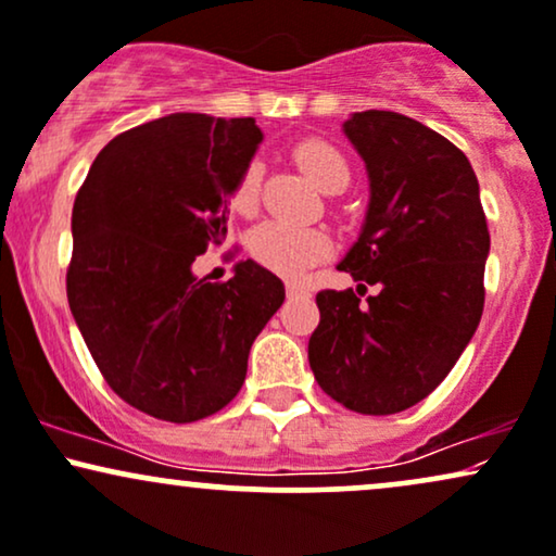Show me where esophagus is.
I'll return each instance as SVG.
<instances>
[{"label": "esophagus", "instance_id": "1", "mask_svg": "<svg viewBox=\"0 0 556 556\" xmlns=\"http://www.w3.org/2000/svg\"><path fill=\"white\" fill-rule=\"evenodd\" d=\"M305 295V287H300L295 282H287V298H303Z\"/></svg>", "mask_w": 556, "mask_h": 556}]
</instances>
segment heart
<instances>
[{
	"label": "heart",
	"instance_id": "1",
	"mask_svg": "<svg viewBox=\"0 0 556 556\" xmlns=\"http://www.w3.org/2000/svg\"><path fill=\"white\" fill-rule=\"evenodd\" d=\"M295 160L313 184L324 191H342L350 184V165L344 155L320 139H305L295 147ZM261 165L258 160L245 165L230 191V206L238 214H253L258 206ZM249 251L256 264L282 277H303L311 266L329 258L331 238L318 227H298L287 223H264L251 232Z\"/></svg>",
	"mask_w": 556,
	"mask_h": 556
}]
</instances>
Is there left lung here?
I'll return each instance as SVG.
<instances>
[{
    "label": "left lung",
    "instance_id": "obj_1",
    "mask_svg": "<svg viewBox=\"0 0 556 556\" xmlns=\"http://www.w3.org/2000/svg\"><path fill=\"white\" fill-rule=\"evenodd\" d=\"M370 176V206L339 269L352 290H320L307 359L350 412L396 414L443 383L484 311L490 230L469 157L393 111L344 122ZM377 295L358 300L366 285Z\"/></svg>",
    "mask_w": 556,
    "mask_h": 556
}]
</instances>
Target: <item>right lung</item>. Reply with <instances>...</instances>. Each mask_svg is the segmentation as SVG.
I'll return each instance as SVG.
<instances>
[{
  "mask_svg": "<svg viewBox=\"0 0 556 556\" xmlns=\"http://www.w3.org/2000/svg\"><path fill=\"white\" fill-rule=\"evenodd\" d=\"M261 142L253 118L170 113L113 137L72 210L66 298L105 383L163 422L238 396L253 339L285 287L253 261L225 282L191 264L223 245L232 186Z\"/></svg>",
  "mask_w": 556,
  "mask_h": 556,
  "instance_id": "add662e5",
  "label": "right lung"
}]
</instances>
